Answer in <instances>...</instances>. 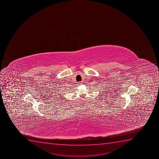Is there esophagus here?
<instances>
[{"label":"esophagus","instance_id":"obj_1","mask_svg":"<svg viewBox=\"0 0 159 159\" xmlns=\"http://www.w3.org/2000/svg\"><path fill=\"white\" fill-rule=\"evenodd\" d=\"M82 83H83V82H79V85H80V84H82Z\"/></svg>","mask_w":159,"mask_h":159}]
</instances>
